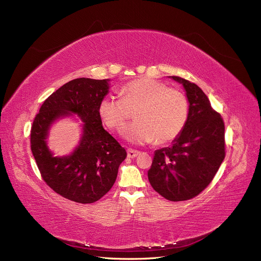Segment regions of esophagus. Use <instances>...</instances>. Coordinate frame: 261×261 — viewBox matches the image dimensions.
Here are the masks:
<instances>
[{
    "instance_id": "34e87169",
    "label": "esophagus",
    "mask_w": 261,
    "mask_h": 261,
    "mask_svg": "<svg viewBox=\"0 0 261 261\" xmlns=\"http://www.w3.org/2000/svg\"><path fill=\"white\" fill-rule=\"evenodd\" d=\"M127 154H128V158L133 159V158H136L140 154V151H138V150H133V149H128Z\"/></svg>"
}]
</instances>
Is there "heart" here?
<instances>
[{
  "label": "heart",
  "mask_w": 261,
  "mask_h": 261,
  "mask_svg": "<svg viewBox=\"0 0 261 261\" xmlns=\"http://www.w3.org/2000/svg\"><path fill=\"white\" fill-rule=\"evenodd\" d=\"M120 95L109 94L101 98L98 112L106 125L120 131L127 120L138 118L123 130L122 136L134 144H167L175 140L186 126L188 101L179 90L161 81L141 78L128 82Z\"/></svg>",
  "instance_id": "obj_1"
}]
</instances>
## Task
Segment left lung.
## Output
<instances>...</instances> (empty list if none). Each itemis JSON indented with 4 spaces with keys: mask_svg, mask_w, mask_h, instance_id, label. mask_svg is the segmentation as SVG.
I'll use <instances>...</instances> for the list:
<instances>
[{
    "mask_svg": "<svg viewBox=\"0 0 261 261\" xmlns=\"http://www.w3.org/2000/svg\"><path fill=\"white\" fill-rule=\"evenodd\" d=\"M169 77L186 92L188 118L171 146L155 150L148 179L162 197L177 202L195 198L214 179L225 156L224 122L196 84Z\"/></svg>",
    "mask_w": 261,
    "mask_h": 261,
    "instance_id": "obj_1",
    "label": "left lung"
}]
</instances>
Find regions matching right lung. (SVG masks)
I'll list each match as a JSON object with an SVG mask.
<instances>
[{
  "label": "right lung",
  "mask_w": 261,
  "mask_h": 261,
  "mask_svg": "<svg viewBox=\"0 0 261 261\" xmlns=\"http://www.w3.org/2000/svg\"><path fill=\"white\" fill-rule=\"evenodd\" d=\"M110 79L77 78L66 82L41 106L31 131V147L45 183L71 201H98L112 188L127 152L101 122L98 106L109 93ZM77 115L83 121L82 138L68 156L55 157L46 140L52 123Z\"/></svg>",
  "instance_id": "1"
}]
</instances>
